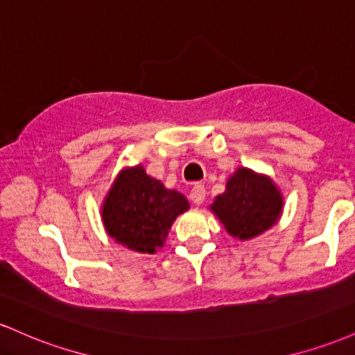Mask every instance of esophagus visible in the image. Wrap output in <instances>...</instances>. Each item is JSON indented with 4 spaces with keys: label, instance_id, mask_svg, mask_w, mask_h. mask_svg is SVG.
Instances as JSON below:
<instances>
[{
    "label": "esophagus",
    "instance_id": "obj_1",
    "mask_svg": "<svg viewBox=\"0 0 355 355\" xmlns=\"http://www.w3.org/2000/svg\"><path fill=\"white\" fill-rule=\"evenodd\" d=\"M190 200L195 203V205H200L205 200V187L202 183H195L193 189L190 190Z\"/></svg>",
    "mask_w": 355,
    "mask_h": 355
}]
</instances>
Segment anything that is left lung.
I'll return each mask as SVG.
<instances>
[{"label":"left lung","instance_id":"1","mask_svg":"<svg viewBox=\"0 0 355 355\" xmlns=\"http://www.w3.org/2000/svg\"><path fill=\"white\" fill-rule=\"evenodd\" d=\"M284 207V197L267 175L240 166L215 197L210 210L232 237L250 240L275 225Z\"/></svg>","mask_w":355,"mask_h":355}]
</instances>
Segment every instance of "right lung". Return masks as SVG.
I'll return each instance as SVG.
<instances>
[{"mask_svg":"<svg viewBox=\"0 0 355 355\" xmlns=\"http://www.w3.org/2000/svg\"><path fill=\"white\" fill-rule=\"evenodd\" d=\"M189 200L146 175L141 165L118 173L101 207L107 234L130 250L155 254L164 247L175 218L189 210Z\"/></svg>","mask_w":355,"mask_h":355,"instance_id":"1","label":"right lung"}]
</instances>
